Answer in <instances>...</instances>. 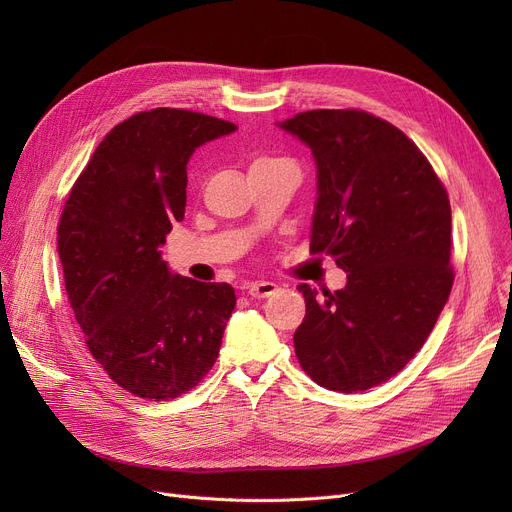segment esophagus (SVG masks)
I'll return each instance as SVG.
<instances>
[{
  "label": "esophagus",
  "instance_id": "obj_1",
  "mask_svg": "<svg viewBox=\"0 0 512 512\" xmlns=\"http://www.w3.org/2000/svg\"><path fill=\"white\" fill-rule=\"evenodd\" d=\"M278 290L280 288L274 282H255L249 286V294L253 299H267V297H272V294H276Z\"/></svg>",
  "mask_w": 512,
  "mask_h": 512
}]
</instances>
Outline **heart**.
<instances>
[{
    "mask_svg": "<svg viewBox=\"0 0 512 512\" xmlns=\"http://www.w3.org/2000/svg\"><path fill=\"white\" fill-rule=\"evenodd\" d=\"M276 161H284V159H272V157H261L257 159L253 166H265V164H276Z\"/></svg>",
    "mask_w": 512,
    "mask_h": 512,
    "instance_id": "1",
    "label": "heart"
}]
</instances>
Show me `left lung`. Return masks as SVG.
Instances as JSON below:
<instances>
[{
  "instance_id": "8db88e82",
  "label": "left lung",
  "mask_w": 512,
  "mask_h": 512,
  "mask_svg": "<svg viewBox=\"0 0 512 512\" xmlns=\"http://www.w3.org/2000/svg\"><path fill=\"white\" fill-rule=\"evenodd\" d=\"M278 126L311 149L317 201L311 253H328L346 286L317 297L294 353L309 378L334 392H363L405 367L448 301L450 201L417 145L359 110H313Z\"/></svg>"
}]
</instances>
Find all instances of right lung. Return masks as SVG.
Here are the masks:
<instances>
[{
    "label": "right lung",
    "mask_w": 512,
    "mask_h": 512,
    "mask_svg": "<svg viewBox=\"0 0 512 512\" xmlns=\"http://www.w3.org/2000/svg\"><path fill=\"white\" fill-rule=\"evenodd\" d=\"M236 124L174 107L114 126L74 182L58 228L70 305L91 355L134 396L176 398L218 359L236 294L172 274L159 247L186 205V166Z\"/></svg>",
    "instance_id": "right-lung-1"
}]
</instances>
